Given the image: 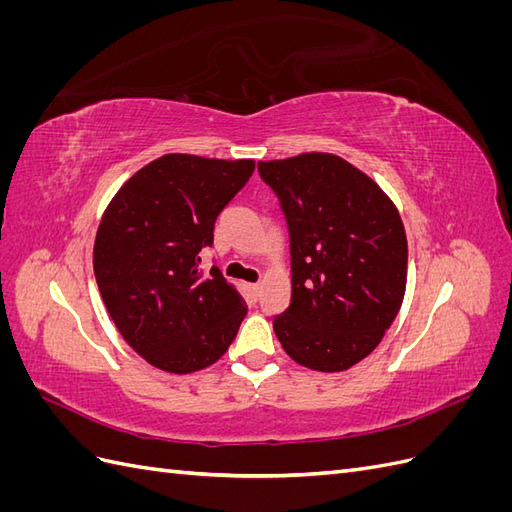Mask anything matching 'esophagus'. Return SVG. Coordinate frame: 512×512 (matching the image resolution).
<instances>
[{"label":"esophagus","instance_id":"esophagus-1","mask_svg":"<svg viewBox=\"0 0 512 512\" xmlns=\"http://www.w3.org/2000/svg\"><path fill=\"white\" fill-rule=\"evenodd\" d=\"M247 288H250V292L254 294L256 299H258V294H260V284H250V286H247Z\"/></svg>","mask_w":512,"mask_h":512}]
</instances>
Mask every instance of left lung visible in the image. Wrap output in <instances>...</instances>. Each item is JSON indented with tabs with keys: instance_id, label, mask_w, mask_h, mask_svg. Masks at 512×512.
<instances>
[{
	"instance_id": "obj_1",
	"label": "left lung",
	"mask_w": 512,
	"mask_h": 512,
	"mask_svg": "<svg viewBox=\"0 0 512 512\" xmlns=\"http://www.w3.org/2000/svg\"><path fill=\"white\" fill-rule=\"evenodd\" d=\"M290 230L292 297L273 331L299 365L335 374L382 342L404 303L408 239L380 185L335 153L258 162Z\"/></svg>"
}]
</instances>
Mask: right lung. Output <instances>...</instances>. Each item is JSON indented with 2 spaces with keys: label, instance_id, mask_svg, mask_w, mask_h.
I'll use <instances>...</instances> for the list:
<instances>
[{
  "label": "right lung",
  "instance_id": "obj_1",
  "mask_svg": "<svg viewBox=\"0 0 512 512\" xmlns=\"http://www.w3.org/2000/svg\"><path fill=\"white\" fill-rule=\"evenodd\" d=\"M254 160L166 153L121 185L104 209L94 273L128 346L168 374L222 359L247 305L218 267H198L213 226L254 173Z\"/></svg>",
  "mask_w": 512,
  "mask_h": 512
}]
</instances>
